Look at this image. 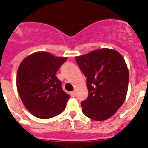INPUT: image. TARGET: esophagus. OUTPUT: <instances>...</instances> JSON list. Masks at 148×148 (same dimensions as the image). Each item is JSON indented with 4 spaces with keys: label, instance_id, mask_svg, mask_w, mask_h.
<instances>
[{
    "label": "esophagus",
    "instance_id": "1",
    "mask_svg": "<svg viewBox=\"0 0 148 148\" xmlns=\"http://www.w3.org/2000/svg\"><path fill=\"white\" fill-rule=\"evenodd\" d=\"M70 95H71V97H75V95H76V94H75V92H70Z\"/></svg>",
    "mask_w": 148,
    "mask_h": 148
}]
</instances>
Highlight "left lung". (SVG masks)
<instances>
[{
    "mask_svg": "<svg viewBox=\"0 0 148 148\" xmlns=\"http://www.w3.org/2000/svg\"><path fill=\"white\" fill-rule=\"evenodd\" d=\"M86 77L89 96L81 103L84 115L103 121L114 115L126 98L129 71L123 56L117 51L100 49L76 56Z\"/></svg>",
    "mask_w": 148,
    "mask_h": 148,
    "instance_id": "left-lung-1",
    "label": "left lung"
}]
</instances>
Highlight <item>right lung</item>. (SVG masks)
<instances>
[{
  "mask_svg": "<svg viewBox=\"0 0 148 148\" xmlns=\"http://www.w3.org/2000/svg\"><path fill=\"white\" fill-rule=\"evenodd\" d=\"M66 59L37 51L26 56L19 65L18 92L25 107L36 117L51 118L64 110L69 95L64 92L56 74Z\"/></svg>",
  "mask_w": 148,
  "mask_h": 148,
  "instance_id": "add662e5",
  "label": "right lung"
}]
</instances>
